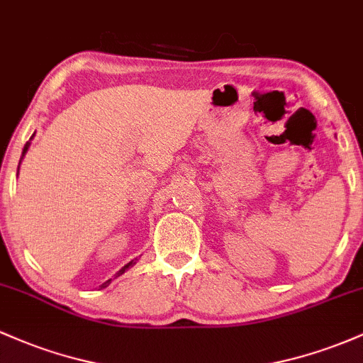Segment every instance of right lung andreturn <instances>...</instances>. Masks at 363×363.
Returning <instances> with one entry per match:
<instances>
[{"label":"right lung","mask_w":363,"mask_h":363,"mask_svg":"<svg viewBox=\"0 0 363 363\" xmlns=\"http://www.w3.org/2000/svg\"><path fill=\"white\" fill-rule=\"evenodd\" d=\"M27 150H29V141H27L26 143V146H23V155H26L27 153ZM134 264V262H129V264H127L125 267H123V269H121V270H118V274H117V276H121V274H123V272H125V270L127 269H129V267L130 265H133ZM110 281H111V279H110ZM110 281H106L105 282V284H101V288H106V286H108L110 284Z\"/></svg>","instance_id":"right-lung-1"}]
</instances>
